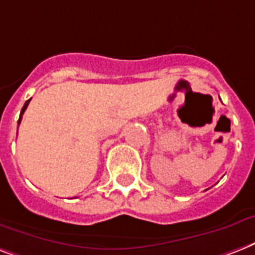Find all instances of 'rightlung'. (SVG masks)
Listing matches in <instances>:
<instances>
[{
	"label": "right lung",
	"instance_id": "add662e5",
	"mask_svg": "<svg viewBox=\"0 0 255 255\" xmlns=\"http://www.w3.org/2000/svg\"><path fill=\"white\" fill-rule=\"evenodd\" d=\"M31 99H28V101H26V103H24V106L22 107V111H20V115H19V119H18V124H20V121H22V115H23V113L26 111L27 106H28V103H30Z\"/></svg>",
	"mask_w": 255,
	"mask_h": 255
}]
</instances>
